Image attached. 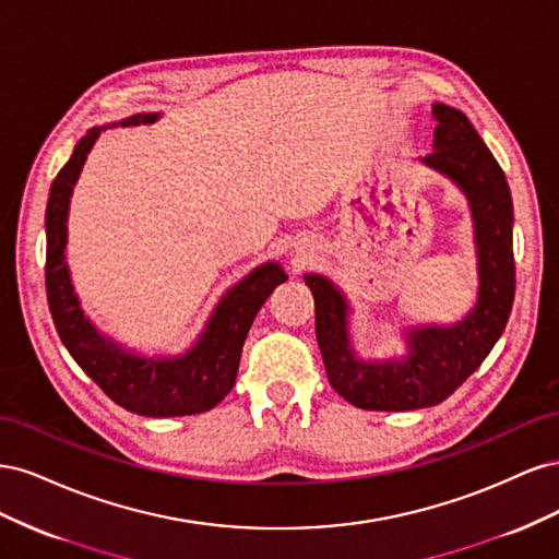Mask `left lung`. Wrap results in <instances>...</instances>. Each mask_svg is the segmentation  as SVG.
<instances>
[{
    "instance_id": "1",
    "label": "left lung",
    "mask_w": 559,
    "mask_h": 559,
    "mask_svg": "<svg viewBox=\"0 0 559 559\" xmlns=\"http://www.w3.org/2000/svg\"><path fill=\"white\" fill-rule=\"evenodd\" d=\"M433 151L419 158L460 186L468 200L478 253V300L452 326L408 331V354L364 361L347 333V298L321 275H306L314 296V331L331 386L364 411H417L445 401L476 370L509 321L515 296L513 200L506 175L468 118L433 105Z\"/></svg>"
}]
</instances>
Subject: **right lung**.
Returning <instances> with one entry per match:
<instances>
[{
  "label": "right lung",
  "instance_id": "obj_1",
  "mask_svg": "<svg viewBox=\"0 0 559 559\" xmlns=\"http://www.w3.org/2000/svg\"><path fill=\"white\" fill-rule=\"evenodd\" d=\"M160 114H134L118 123L91 128L53 179L46 205V296L67 352L121 408L144 417H181L212 411L238 378L251 321L275 286L286 282L280 263H263L240 280L212 312L205 331L181 357H140L103 335L83 314L67 267V214L74 183L105 128L151 126Z\"/></svg>",
  "mask_w": 559,
  "mask_h": 559
}]
</instances>
